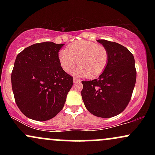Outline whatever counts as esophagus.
I'll return each instance as SVG.
<instances>
[{
	"mask_svg": "<svg viewBox=\"0 0 155 155\" xmlns=\"http://www.w3.org/2000/svg\"><path fill=\"white\" fill-rule=\"evenodd\" d=\"M73 81H74V83H76V82H80V81H81V80H80L79 79H77V78H76V77H74L73 78Z\"/></svg>",
	"mask_w": 155,
	"mask_h": 155,
	"instance_id": "1",
	"label": "esophagus"
}]
</instances>
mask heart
Masks as SVG:
<instances>
[{
	"mask_svg": "<svg viewBox=\"0 0 155 155\" xmlns=\"http://www.w3.org/2000/svg\"><path fill=\"white\" fill-rule=\"evenodd\" d=\"M60 64L69 72L77 64L74 73L78 76L95 78L100 76L107 66L109 54L104 46L89 41H78L59 52Z\"/></svg>",
	"mask_w": 155,
	"mask_h": 155,
	"instance_id": "1",
	"label": "heart"
}]
</instances>
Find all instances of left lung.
Masks as SVG:
<instances>
[{"label":"left lung","instance_id":"8db88e82","mask_svg":"<svg viewBox=\"0 0 155 155\" xmlns=\"http://www.w3.org/2000/svg\"><path fill=\"white\" fill-rule=\"evenodd\" d=\"M107 49L109 60L97 79L81 81V97L92 114L102 118L117 116L127 107L136 84V70L132 53L124 46L99 39Z\"/></svg>","mask_w":155,"mask_h":155}]
</instances>
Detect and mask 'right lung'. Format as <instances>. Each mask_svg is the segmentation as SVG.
Returning a JSON list of instances; mask_svg holds the SVG:
<instances>
[{
  "instance_id": "obj_1",
  "label": "right lung",
  "mask_w": 155,
  "mask_h": 155,
  "mask_svg": "<svg viewBox=\"0 0 155 155\" xmlns=\"http://www.w3.org/2000/svg\"><path fill=\"white\" fill-rule=\"evenodd\" d=\"M63 45L35 44L16 58L12 90L17 106L28 118L47 121L63 109L73 85V77L64 71L58 58Z\"/></svg>"
}]
</instances>
